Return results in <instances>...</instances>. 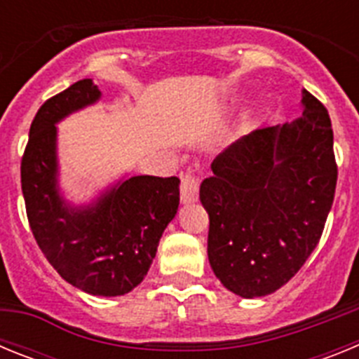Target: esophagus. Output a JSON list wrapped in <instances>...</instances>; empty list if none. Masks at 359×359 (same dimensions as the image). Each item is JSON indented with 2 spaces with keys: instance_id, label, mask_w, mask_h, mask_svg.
Segmentation results:
<instances>
[{
  "instance_id": "obj_1",
  "label": "esophagus",
  "mask_w": 359,
  "mask_h": 359,
  "mask_svg": "<svg viewBox=\"0 0 359 359\" xmlns=\"http://www.w3.org/2000/svg\"><path fill=\"white\" fill-rule=\"evenodd\" d=\"M180 192H182V201L183 203L198 201L199 177L194 176L192 172L182 174V187H180Z\"/></svg>"
}]
</instances>
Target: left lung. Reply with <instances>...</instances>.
Segmentation results:
<instances>
[{
    "label": "left lung",
    "mask_w": 359,
    "mask_h": 359,
    "mask_svg": "<svg viewBox=\"0 0 359 359\" xmlns=\"http://www.w3.org/2000/svg\"><path fill=\"white\" fill-rule=\"evenodd\" d=\"M302 106L294 122L257 129L221 152L199 189L210 219L208 261L243 298L266 297L297 275L332 207L331 118L307 90Z\"/></svg>",
    "instance_id": "obj_1"
}]
</instances>
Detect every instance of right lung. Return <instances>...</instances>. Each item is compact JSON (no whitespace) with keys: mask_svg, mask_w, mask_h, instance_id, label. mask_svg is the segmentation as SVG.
<instances>
[{"mask_svg":"<svg viewBox=\"0 0 359 359\" xmlns=\"http://www.w3.org/2000/svg\"><path fill=\"white\" fill-rule=\"evenodd\" d=\"M100 91L82 79L37 111L21 160L30 230L66 282L90 294L118 297L147 275L158 243L180 205L176 176H133L90 207H69L57 187L55 123L97 102Z\"/></svg>","mask_w":359,"mask_h":359,"instance_id":"add662e5","label":"right lung"}]
</instances>
